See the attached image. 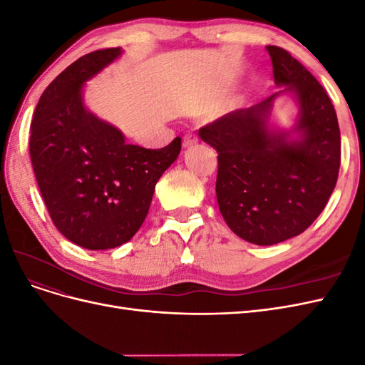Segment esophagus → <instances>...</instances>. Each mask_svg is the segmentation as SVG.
<instances>
[{
    "instance_id": "1",
    "label": "esophagus",
    "mask_w": 365,
    "mask_h": 365,
    "mask_svg": "<svg viewBox=\"0 0 365 365\" xmlns=\"http://www.w3.org/2000/svg\"><path fill=\"white\" fill-rule=\"evenodd\" d=\"M196 143H197V138L193 134H185L184 138H182V146L184 148H192L193 145H196Z\"/></svg>"
}]
</instances>
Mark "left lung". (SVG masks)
<instances>
[{
  "instance_id": "1",
  "label": "left lung",
  "mask_w": 365,
  "mask_h": 365,
  "mask_svg": "<svg viewBox=\"0 0 365 365\" xmlns=\"http://www.w3.org/2000/svg\"><path fill=\"white\" fill-rule=\"evenodd\" d=\"M267 50L283 90L200 129L217 152L220 213L235 235L262 247L295 237L314 222L335 189L341 163L338 118L324 88L286 50ZM282 93H292L299 106L289 131L269 126Z\"/></svg>"
}]
</instances>
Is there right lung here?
<instances>
[{"label":"right lung","instance_id":"right-lung-1","mask_svg":"<svg viewBox=\"0 0 365 365\" xmlns=\"http://www.w3.org/2000/svg\"><path fill=\"white\" fill-rule=\"evenodd\" d=\"M123 53H88L42 93L30 126V158L53 224L73 244L109 250L126 244L145 222L160 176L178 158L169 146L128 145L121 130L83 103V85Z\"/></svg>","mask_w":365,"mask_h":365}]
</instances>
